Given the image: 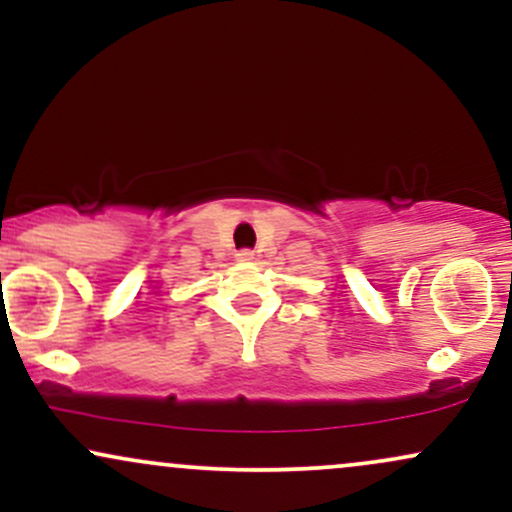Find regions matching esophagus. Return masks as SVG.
I'll use <instances>...</instances> for the list:
<instances>
[{"instance_id": "1", "label": "esophagus", "mask_w": 512, "mask_h": 512, "mask_svg": "<svg viewBox=\"0 0 512 512\" xmlns=\"http://www.w3.org/2000/svg\"><path fill=\"white\" fill-rule=\"evenodd\" d=\"M236 257L240 262H252V260H255V252H252L250 248H243V250H238Z\"/></svg>"}]
</instances>
